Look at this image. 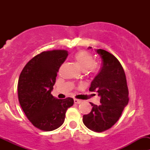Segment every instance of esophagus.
Segmentation results:
<instances>
[{
	"mask_svg": "<svg viewBox=\"0 0 150 150\" xmlns=\"http://www.w3.org/2000/svg\"><path fill=\"white\" fill-rule=\"evenodd\" d=\"M74 102H75V104H81V102H82V101L81 100H79V99H74Z\"/></svg>",
	"mask_w": 150,
	"mask_h": 150,
	"instance_id": "34e87169",
	"label": "esophagus"
}]
</instances>
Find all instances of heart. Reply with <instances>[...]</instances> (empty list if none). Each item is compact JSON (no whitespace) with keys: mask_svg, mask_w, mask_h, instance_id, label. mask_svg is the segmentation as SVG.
Returning a JSON list of instances; mask_svg holds the SVG:
<instances>
[{"mask_svg":"<svg viewBox=\"0 0 150 150\" xmlns=\"http://www.w3.org/2000/svg\"><path fill=\"white\" fill-rule=\"evenodd\" d=\"M74 60L79 69L83 72L93 71L97 67V64L94 62V59L91 54L86 51H81L74 56Z\"/></svg>","mask_w":150,"mask_h":150,"instance_id":"obj_1","label":"heart"}]
</instances>
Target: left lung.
<instances>
[{
  "instance_id": "obj_1",
  "label": "left lung",
  "mask_w": 150,
  "mask_h": 150,
  "mask_svg": "<svg viewBox=\"0 0 150 150\" xmlns=\"http://www.w3.org/2000/svg\"><path fill=\"white\" fill-rule=\"evenodd\" d=\"M91 48V47H89ZM102 59V67L93 80L90 91L100 96V105L91 102L92 110L84 115V125L95 132H103L117 122L128 103V89L121 64L117 58L103 49L96 50Z\"/></svg>"
}]
</instances>
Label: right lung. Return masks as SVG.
<instances>
[{
	"label": "right lung",
	"instance_id": "add662e5",
	"mask_svg": "<svg viewBox=\"0 0 150 150\" xmlns=\"http://www.w3.org/2000/svg\"><path fill=\"white\" fill-rule=\"evenodd\" d=\"M67 56L65 50L43 51L30 60L19 75V104L28 120L41 131L61 126L67 110L74 104L72 98L58 99L51 93L59 69Z\"/></svg>",
	"mask_w": 150,
	"mask_h": 150
}]
</instances>
